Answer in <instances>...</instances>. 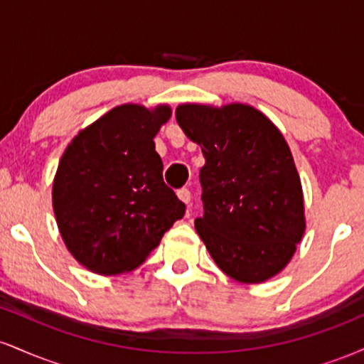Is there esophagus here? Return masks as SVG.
I'll return each mask as SVG.
<instances>
[{
	"label": "esophagus",
	"mask_w": 364,
	"mask_h": 364,
	"mask_svg": "<svg viewBox=\"0 0 364 364\" xmlns=\"http://www.w3.org/2000/svg\"><path fill=\"white\" fill-rule=\"evenodd\" d=\"M178 198L181 200L183 203H190V200H191L190 190H188V188H181V190H178Z\"/></svg>",
	"instance_id": "1"
}]
</instances>
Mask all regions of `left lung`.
Returning a JSON list of instances; mask_svg holds the SVG:
<instances>
[{
	"mask_svg": "<svg viewBox=\"0 0 364 364\" xmlns=\"http://www.w3.org/2000/svg\"><path fill=\"white\" fill-rule=\"evenodd\" d=\"M176 121L205 157L195 228L217 267L243 284L277 275L306 228L301 179L282 133L246 104H181Z\"/></svg>",
	"mask_w": 364,
	"mask_h": 364,
	"instance_id": "left-lung-1",
	"label": "left lung"
}]
</instances>
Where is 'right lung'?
Wrapping results in <instances>:
<instances>
[{
	"mask_svg": "<svg viewBox=\"0 0 364 364\" xmlns=\"http://www.w3.org/2000/svg\"><path fill=\"white\" fill-rule=\"evenodd\" d=\"M166 104L114 107L70 141L53 183V208L68 252L90 272L119 275L145 262L185 203L162 179L154 136Z\"/></svg>",
	"mask_w": 364,
	"mask_h": 364,
	"instance_id": "add662e5",
	"label": "right lung"
}]
</instances>
